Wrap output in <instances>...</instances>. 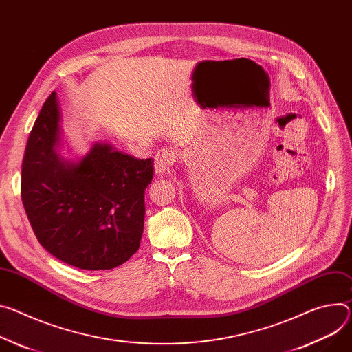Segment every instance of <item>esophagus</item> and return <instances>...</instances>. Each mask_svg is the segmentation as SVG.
Instances as JSON below:
<instances>
[{
    "instance_id": "34e87169",
    "label": "esophagus",
    "mask_w": 352,
    "mask_h": 352,
    "mask_svg": "<svg viewBox=\"0 0 352 352\" xmlns=\"http://www.w3.org/2000/svg\"><path fill=\"white\" fill-rule=\"evenodd\" d=\"M177 160V151L173 148H162L155 155L154 170L157 175H166Z\"/></svg>"
}]
</instances>
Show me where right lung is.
Here are the masks:
<instances>
[{
  "label": "right lung",
  "instance_id": "obj_1",
  "mask_svg": "<svg viewBox=\"0 0 352 352\" xmlns=\"http://www.w3.org/2000/svg\"><path fill=\"white\" fill-rule=\"evenodd\" d=\"M60 146V108L52 92L22 162L21 197L30 226L60 261L88 271L112 270L139 250L153 158L97 142L81 158L67 160Z\"/></svg>",
  "mask_w": 352,
  "mask_h": 352
}]
</instances>
